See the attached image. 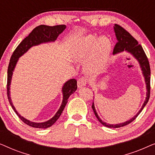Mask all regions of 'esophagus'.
I'll return each mask as SVG.
<instances>
[{"label": "esophagus", "mask_w": 155, "mask_h": 155, "mask_svg": "<svg viewBox=\"0 0 155 155\" xmlns=\"http://www.w3.org/2000/svg\"><path fill=\"white\" fill-rule=\"evenodd\" d=\"M87 83V79L85 78H81L78 80V87L79 88H81L82 87L85 86Z\"/></svg>", "instance_id": "esophagus-1"}]
</instances>
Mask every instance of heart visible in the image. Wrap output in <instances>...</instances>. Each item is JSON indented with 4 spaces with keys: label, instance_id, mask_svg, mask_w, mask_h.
I'll use <instances>...</instances> for the list:
<instances>
[{
    "label": "heart",
    "instance_id": "heart-1",
    "mask_svg": "<svg viewBox=\"0 0 155 155\" xmlns=\"http://www.w3.org/2000/svg\"><path fill=\"white\" fill-rule=\"evenodd\" d=\"M111 44L107 37L87 35L74 42L71 56L74 60L85 61L88 73H97L103 68L111 53Z\"/></svg>",
    "mask_w": 155,
    "mask_h": 155
}]
</instances>
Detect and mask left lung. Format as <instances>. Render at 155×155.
<instances>
[{
    "instance_id": "obj_1",
    "label": "left lung",
    "mask_w": 155,
    "mask_h": 155,
    "mask_svg": "<svg viewBox=\"0 0 155 155\" xmlns=\"http://www.w3.org/2000/svg\"><path fill=\"white\" fill-rule=\"evenodd\" d=\"M114 31H115L116 39H117V42H116L115 46H114L113 54H116L118 53L123 52L124 51H126L127 52H128L129 54L132 55L136 60L138 61L140 66L141 68L142 71H143V74L144 78H145V81L146 84V89H147V94H146V99L145 101H144L143 106L140 110L138 111L136 115L134 117H133L131 119L127 121L122 123V124H109L107 123L104 122L99 117L98 114H97L96 110L94 108V102L92 103V108L94 111V113L97 118V119L99 122L101 123L103 126L108 128H120V127H123L126 126L129 124H130L131 122L133 121L135 118H137V116L139 115L140 113L142 111V110L143 109V108L145 107V105L147 104L150 99V63L149 61L147 56H146L145 51H144L143 47L140 44H138V42L130 33L128 32L126 29L123 28L122 27H120L118 25H115L114 27Z\"/></svg>"
}]
</instances>
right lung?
Here are the masks:
<instances>
[{
    "mask_svg": "<svg viewBox=\"0 0 155 155\" xmlns=\"http://www.w3.org/2000/svg\"><path fill=\"white\" fill-rule=\"evenodd\" d=\"M65 25H55V26H47V25H39L31 31V32L27 36L26 38L21 41V43L18 46V47L14 51L11 58H10L9 65L8 68V81H7V94L8 98L9 100V102L11 105L12 109L14 110L18 117L22 120L25 124L28 125L29 126L33 127V128H47L48 127H51L53 124H54L60 116L62 114V112L64 109V108L68 102V99L69 97L75 92L77 90V81L75 79H71L68 80L63 85L62 88L63 92V101L61 103V105L58 111L55 114L53 118L50 120H47L46 122L43 123H35L31 122L30 120L26 119L23 116H20V114H18V112L16 111L15 108L12 104L11 98L10 97V82L12 80V75L13 71L15 68V65L18 63V59L20 56H22L25 53H26L31 47L34 46L39 45V44L43 43H47V42H51L56 41L57 37L64 31L65 29Z\"/></svg>",
    "mask_w": 155,
    "mask_h": 155,
    "instance_id": "add662e5",
    "label": "right lung"
}]
</instances>
